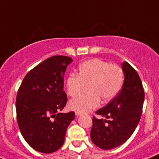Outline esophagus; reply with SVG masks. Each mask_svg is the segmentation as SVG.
Masks as SVG:
<instances>
[{"instance_id": "1", "label": "esophagus", "mask_w": 159, "mask_h": 159, "mask_svg": "<svg viewBox=\"0 0 159 159\" xmlns=\"http://www.w3.org/2000/svg\"><path fill=\"white\" fill-rule=\"evenodd\" d=\"M75 114H76L77 116H79L80 114H81V112H79V111H75Z\"/></svg>"}]
</instances>
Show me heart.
<instances>
[{
  "mask_svg": "<svg viewBox=\"0 0 159 159\" xmlns=\"http://www.w3.org/2000/svg\"><path fill=\"white\" fill-rule=\"evenodd\" d=\"M124 81V70L119 65L110 64L100 58H93L82 62L78 66V74L70 73L66 78L67 93L76 97L81 93L85 83H89V93L81 94L71 100V109L86 112L97 108L103 101L115 97L122 89Z\"/></svg>",
  "mask_w": 159,
  "mask_h": 159,
  "instance_id": "heart-1",
  "label": "heart"
}]
</instances>
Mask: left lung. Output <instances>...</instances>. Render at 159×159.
I'll return each mask as SVG.
<instances>
[{"label": "left lung", "instance_id": "8db88e82", "mask_svg": "<svg viewBox=\"0 0 159 159\" xmlns=\"http://www.w3.org/2000/svg\"><path fill=\"white\" fill-rule=\"evenodd\" d=\"M122 69L125 77L122 89L106 106L96 111L106 120L93 116L91 140L103 150L113 149L125 143L142 115L145 94L141 79L128 62L122 64Z\"/></svg>", "mask_w": 159, "mask_h": 159}]
</instances>
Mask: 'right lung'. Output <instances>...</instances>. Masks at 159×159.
Instances as JSON below:
<instances>
[{
  "label": "right lung",
  "mask_w": 159,
  "mask_h": 159,
  "mask_svg": "<svg viewBox=\"0 0 159 159\" xmlns=\"http://www.w3.org/2000/svg\"><path fill=\"white\" fill-rule=\"evenodd\" d=\"M72 58L50 57L31 70L18 89L16 109L18 126L34 150L52 153L62 147L74 111L60 113L67 102L64 74Z\"/></svg>",
  "instance_id": "obj_1"
}]
</instances>
